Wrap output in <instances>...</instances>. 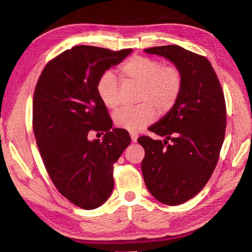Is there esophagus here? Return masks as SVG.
I'll use <instances>...</instances> for the list:
<instances>
[{"label":"esophagus","instance_id":"34e87169","mask_svg":"<svg viewBox=\"0 0 252 252\" xmlns=\"http://www.w3.org/2000/svg\"><path fill=\"white\" fill-rule=\"evenodd\" d=\"M130 138H131V141H132L133 143H135L136 141H138V134L134 133V132H131V133H130Z\"/></svg>","mask_w":252,"mask_h":252}]
</instances>
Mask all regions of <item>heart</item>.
I'll use <instances>...</instances> for the list:
<instances>
[{"label":"heart","mask_w":252,"mask_h":252,"mask_svg":"<svg viewBox=\"0 0 252 252\" xmlns=\"http://www.w3.org/2000/svg\"><path fill=\"white\" fill-rule=\"evenodd\" d=\"M122 80L138 85L136 102L138 106L122 108L113 114L116 125L125 130L139 132L159 114L169 112L177 104L182 93L183 77L179 68L158 60L133 56L120 67ZM96 93L105 107L117 108L121 103L120 84L110 71L104 72L96 83Z\"/></svg>","instance_id":"b5f03b06"}]
</instances>
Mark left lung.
<instances>
[{
	"instance_id": "8db88e82",
	"label": "left lung",
	"mask_w": 252,
	"mask_h": 252,
	"mask_svg": "<svg viewBox=\"0 0 252 252\" xmlns=\"http://www.w3.org/2000/svg\"><path fill=\"white\" fill-rule=\"evenodd\" d=\"M169 60L182 72L174 107L149 127L165 140L141 136L142 172L149 192L166 205H180L199 193L215 170L225 138L226 105L209 61L178 45L145 49Z\"/></svg>"
}]
</instances>
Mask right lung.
<instances>
[{"label": "right lung", "mask_w": 252, "mask_h": 252, "mask_svg": "<svg viewBox=\"0 0 252 252\" xmlns=\"http://www.w3.org/2000/svg\"><path fill=\"white\" fill-rule=\"evenodd\" d=\"M131 52L79 45L48 62L36 83L32 125L45 168L59 192L83 209L108 200L113 164L131 142L124 129H111L96 93L98 78ZM90 130L105 132L103 141H89Z\"/></svg>", "instance_id": "1"}]
</instances>
